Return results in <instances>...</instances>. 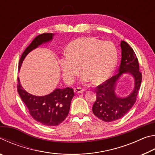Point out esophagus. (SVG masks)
<instances>
[{
    "label": "esophagus",
    "instance_id": "1",
    "mask_svg": "<svg viewBox=\"0 0 155 155\" xmlns=\"http://www.w3.org/2000/svg\"><path fill=\"white\" fill-rule=\"evenodd\" d=\"M74 91L76 94H79V93H83L85 90L81 87H77V88H74Z\"/></svg>",
    "mask_w": 155,
    "mask_h": 155
}]
</instances>
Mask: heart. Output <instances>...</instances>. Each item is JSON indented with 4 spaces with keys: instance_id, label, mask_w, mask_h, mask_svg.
I'll return each instance as SVG.
<instances>
[{
    "instance_id": "obj_1",
    "label": "heart",
    "mask_w": 155,
    "mask_h": 155,
    "mask_svg": "<svg viewBox=\"0 0 155 155\" xmlns=\"http://www.w3.org/2000/svg\"><path fill=\"white\" fill-rule=\"evenodd\" d=\"M117 61V51L110 41L85 37L72 41L68 46V53L60 59L63 77L72 83L79 72L81 81L96 84L104 82L114 72Z\"/></svg>"
}]
</instances>
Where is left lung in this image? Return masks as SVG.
Wrapping results in <instances>:
<instances>
[{"mask_svg": "<svg viewBox=\"0 0 155 155\" xmlns=\"http://www.w3.org/2000/svg\"><path fill=\"white\" fill-rule=\"evenodd\" d=\"M120 47L122 59L119 72L96 87V100L92 107L94 114L107 122L122 118L132 108L136 101L142 78L134 51L124 41H121ZM124 74H128L134 77V88L128 97L122 98L115 93V87L117 81Z\"/></svg>", "mask_w": 155, "mask_h": 155, "instance_id": "obj_1", "label": "left lung"}]
</instances>
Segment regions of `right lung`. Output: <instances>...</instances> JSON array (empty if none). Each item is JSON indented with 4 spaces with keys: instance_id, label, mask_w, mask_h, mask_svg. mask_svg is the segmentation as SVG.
Instances as JSON below:
<instances>
[{
    "instance_id": "1",
    "label": "right lung",
    "mask_w": 155,
    "mask_h": 155,
    "mask_svg": "<svg viewBox=\"0 0 155 155\" xmlns=\"http://www.w3.org/2000/svg\"><path fill=\"white\" fill-rule=\"evenodd\" d=\"M54 34L43 33L36 37L20 57L18 70L26 56L41 44L51 41ZM18 92L28 109L30 115L37 122L45 126H57L64 121L69 113L70 103L74 96L72 88L55 89L52 92L43 96H34L25 90L18 78Z\"/></svg>"
}]
</instances>
